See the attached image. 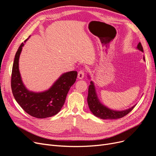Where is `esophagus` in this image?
Returning <instances> with one entry per match:
<instances>
[{
  "label": "esophagus",
  "instance_id": "obj_1",
  "mask_svg": "<svg viewBox=\"0 0 156 156\" xmlns=\"http://www.w3.org/2000/svg\"><path fill=\"white\" fill-rule=\"evenodd\" d=\"M84 76V70H81L79 71L78 75H77V77L79 79H83Z\"/></svg>",
  "mask_w": 156,
  "mask_h": 156
}]
</instances>
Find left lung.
<instances>
[{"instance_id": "8db88e82", "label": "left lung", "mask_w": 156, "mask_h": 156, "mask_svg": "<svg viewBox=\"0 0 156 156\" xmlns=\"http://www.w3.org/2000/svg\"><path fill=\"white\" fill-rule=\"evenodd\" d=\"M136 48L140 51L143 52V48L140 42H139V44L137 45ZM143 59L144 60H145L144 56L143 57ZM87 101L90 110L93 113V115L101 119L112 120L120 119V118L124 117V116L128 114L135 107V105L131 108H127V109L124 111H114L110 109V108L103 105L100 101V100H99L96 92L95 87H94V84L92 81H90V84L88 87Z\"/></svg>"}]
</instances>
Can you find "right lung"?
Listing matches in <instances>:
<instances>
[{
  "label": "right lung",
  "instance_id": "right-lung-1",
  "mask_svg": "<svg viewBox=\"0 0 156 156\" xmlns=\"http://www.w3.org/2000/svg\"><path fill=\"white\" fill-rule=\"evenodd\" d=\"M23 45L22 43L17 49L12 67L11 87L14 98L23 109L33 117L45 119L53 116L63 107L70 87L76 81L77 72L72 71L64 73L46 91H29L23 83L19 70V59Z\"/></svg>",
  "mask_w": 156,
  "mask_h": 156
}]
</instances>
